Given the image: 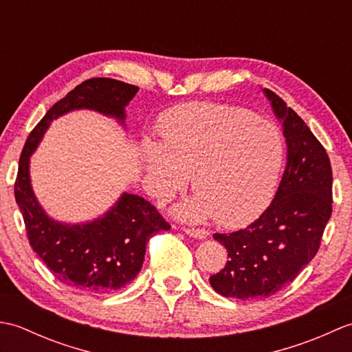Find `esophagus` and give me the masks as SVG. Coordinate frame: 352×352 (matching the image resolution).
I'll return each instance as SVG.
<instances>
[{"label":"esophagus","instance_id":"obj_1","mask_svg":"<svg viewBox=\"0 0 352 352\" xmlns=\"http://www.w3.org/2000/svg\"><path fill=\"white\" fill-rule=\"evenodd\" d=\"M186 234H189L190 237L195 239H206L208 236V231L204 228H186Z\"/></svg>","mask_w":352,"mask_h":352}]
</instances>
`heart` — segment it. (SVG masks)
Listing matches in <instances>:
<instances>
[{
    "label": "heart",
    "mask_w": 352,
    "mask_h": 352,
    "mask_svg": "<svg viewBox=\"0 0 352 352\" xmlns=\"http://www.w3.org/2000/svg\"><path fill=\"white\" fill-rule=\"evenodd\" d=\"M162 145L144 148L149 192L166 199L192 177L195 197L177 208L188 221L212 218L237 228L257 219L275 197L286 142L274 122L212 102L174 107L160 122Z\"/></svg>",
    "instance_id": "1"
}]
</instances>
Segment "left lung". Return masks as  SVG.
<instances>
[{
  "label": "left lung",
  "mask_w": 352,
  "mask_h": 352,
  "mask_svg": "<svg viewBox=\"0 0 352 352\" xmlns=\"http://www.w3.org/2000/svg\"><path fill=\"white\" fill-rule=\"evenodd\" d=\"M283 124L287 162L271 206L257 221L230 234H213L227 248L226 267L210 276L219 295L237 300L272 296L307 266L333 212V172L325 148L278 95L263 89Z\"/></svg>",
  "instance_id": "8db88e82"
}]
</instances>
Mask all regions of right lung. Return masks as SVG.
<instances>
[{
	"instance_id": "obj_1",
	"label": "right lung",
	"mask_w": 352,
	"mask_h": 352,
	"mask_svg": "<svg viewBox=\"0 0 352 352\" xmlns=\"http://www.w3.org/2000/svg\"><path fill=\"white\" fill-rule=\"evenodd\" d=\"M139 87L113 78H91L57 101L30 133L22 149L14 199L25 222L33 251L69 287L89 294H110L136 278L149 239L168 231L157 208L134 193L124 192L100 218L66 223L50 218L37 201L30 178V157L52 119L74 110H94L125 126V107Z\"/></svg>"
}]
</instances>
